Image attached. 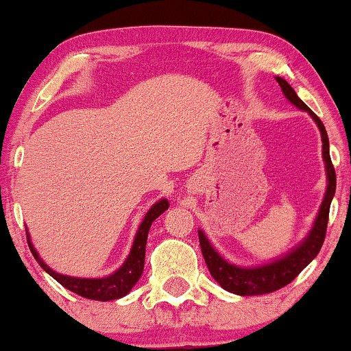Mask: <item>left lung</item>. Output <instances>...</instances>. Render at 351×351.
I'll return each mask as SVG.
<instances>
[{"label":"left lung","mask_w":351,"mask_h":351,"mask_svg":"<svg viewBox=\"0 0 351 351\" xmlns=\"http://www.w3.org/2000/svg\"><path fill=\"white\" fill-rule=\"evenodd\" d=\"M277 82L284 92V95L291 104H293L300 110H305L307 114L315 120L318 130L322 134V155H324L325 162V171H327V191H325L324 201H322L318 215L315 217L312 229L302 243L293 247L291 252L282 256L280 259L272 261V263L264 265H256V267H239L228 263L226 259L221 257V254L213 247L209 239L203 231H198L199 236V245L201 252H203L204 261L215 277V280L224 291L237 293V295H263V293H269L274 291H279L284 285L291 284L299 274L304 271L307 265L312 263L320 252L322 244L325 241V234H327V224H328V213L330 204H332L333 195H335L337 188V176L335 168H333L332 160H330V145H328V135L325 130L324 123L318 117L313 114L310 108L305 106L302 100L297 97L295 90L289 86V82L282 77H276Z\"/></svg>","instance_id":"8db88e82"}]
</instances>
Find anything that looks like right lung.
Segmentation results:
<instances>
[{
  "label": "right lung",
  "instance_id": "right-lung-1",
  "mask_svg": "<svg viewBox=\"0 0 351 351\" xmlns=\"http://www.w3.org/2000/svg\"><path fill=\"white\" fill-rule=\"evenodd\" d=\"M168 206H170L168 199H160L156 201L150 209H148V213L143 217L142 224H140L138 231H136L130 254H128V257L125 259L122 267L107 277H99V279H82V277L62 276V274L52 271L46 263H43V259L39 257V254L34 249L33 243H31L29 234H27V244H29L31 252H33L34 259L38 261V264L41 265L44 271L49 274L51 277H54L60 285H64L67 291L77 293V295L86 297V299H90V300H102V302L115 300V299H120V297L127 295V293L132 291V287L138 282L140 277H142L148 231H150L153 221H155L160 215H163V213L168 209Z\"/></svg>",
  "mask_w": 351,
  "mask_h": 351
}]
</instances>
